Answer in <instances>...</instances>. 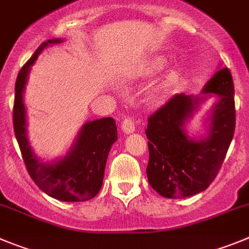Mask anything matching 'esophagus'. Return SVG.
Here are the masks:
<instances>
[{
  "label": "esophagus",
  "instance_id": "1",
  "mask_svg": "<svg viewBox=\"0 0 249 249\" xmlns=\"http://www.w3.org/2000/svg\"><path fill=\"white\" fill-rule=\"evenodd\" d=\"M121 127L126 133H133L136 127H134V120L132 117H124L121 123Z\"/></svg>",
  "mask_w": 249,
  "mask_h": 249
}]
</instances>
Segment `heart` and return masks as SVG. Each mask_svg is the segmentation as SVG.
<instances>
[{
  "mask_svg": "<svg viewBox=\"0 0 249 249\" xmlns=\"http://www.w3.org/2000/svg\"><path fill=\"white\" fill-rule=\"evenodd\" d=\"M164 64L165 63H164V60L161 58L152 59V60L148 61L147 65H145V72H147V74H156V72L160 71V70L163 69ZM175 83H177V75H175L174 72H170V74L165 77V80H164L163 89L165 91H168Z\"/></svg>",
  "mask_w": 249,
  "mask_h": 249,
  "instance_id": "b5f03b06",
  "label": "heart"
}]
</instances>
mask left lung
Instances as JSON below:
<instances>
[{
  "mask_svg": "<svg viewBox=\"0 0 249 249\" xmlns=\"http://www.w3.org/2000/svg\"><path fill=\"white\" fill-rule=\"evenodd\" d=\"M204 92L218 97L205 140H189L182 129L199 99L175 93L148 117L147 177L150 186L164 197L180 199L206 190L218 174L233 138L236 108L230 69L216 72Z\"/></svg>",
  "mask_w": 249,
  "mask_h": 249,
  "instance_id": "obj_1",
  "label": "left lung"
}]
</instances>
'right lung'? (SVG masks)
<instances>
[{
  "mask_svg": "<svg viewBox=\"0 0 249 249\" xmlns=\"http://www.w3.org/2000/svg\"><path fill=\"white\" fill-rule=\"evenodd\" d=\"M60 42V39H50L39 45L18 72L15 86L13 128L26 169L36 185L60 201H86L95 197L102 186L107 157L117 140L115 120L106 117L86 123L69 156L53 164L40 163L32 153L27 140L26 108L22 93L29 68L48 44Z\"/></svg>",
  "mask_w": 249,
  "mask_h": 249,
  "instance_id": "obj_1",
  "label": "right lung"
}]
</instances>
